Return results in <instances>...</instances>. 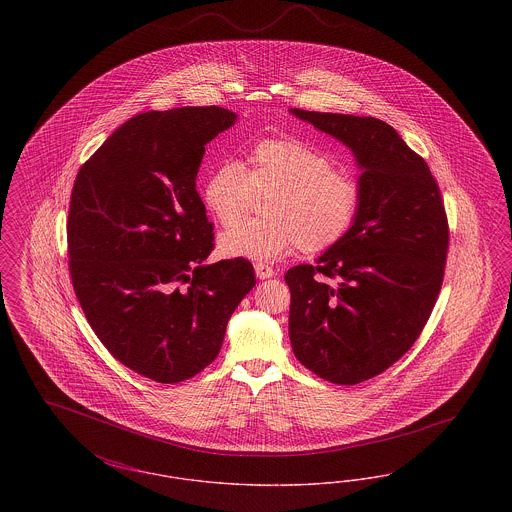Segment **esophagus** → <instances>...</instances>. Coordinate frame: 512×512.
<instances>
[{
    "label": "esophagus",
    "mask_w": 512,
    "mask_h": 512,
    "mask_svg": "<svg viewBox=\"0 0 512 512\" xmlns=\"http://www.w3.org/2000/svg\"><path fill=\"white\" fill-rule=\"evenodd\" d=\"M255 274H257L259 280H267V278L274 276V270L265 263H255Z\"/></svg>",
    "instance_id": "1"
}]
</instances>
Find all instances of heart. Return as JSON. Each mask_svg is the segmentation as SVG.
I'll use <instances>...</instances> for the list:
<instances>
[{"instance_id":"heart-1","label":"heart","mask_w":512,"mask_h":512,"mask_svg":"<svg viewBox=\"0 0 512 512\" xmlns=\"http://www.w3.org/2000/svg\"><path fill=\"white\" fill-rule=\"evenodd\" d=\"M271 192L267 220L243 218L255 193ZM201 197L222 226L220 251L228 257L276 261L303 249L322 253L340 244L357 219L361 184L357 176L320 147L297 136L257 142L244 165L224 161L203 182Z\"/></svg>"}]
</instances>
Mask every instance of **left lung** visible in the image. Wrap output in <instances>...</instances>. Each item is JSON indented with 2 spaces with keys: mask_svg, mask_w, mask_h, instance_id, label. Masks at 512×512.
<instances>
[{
  "mask_svg": "<svg viewBox=\"0 0 512 512\" xmlns=\"http://www.w3.org/2000/svg\"><path fill=\"white\" fill-rule=\"evenodd\" d=\"M349 147L361 171L357 219L317 265L286 272L293 355L353 386L399 361L438 299L449 245L438 184L388 122L290 109Z\"/></svg>",
  "mask_w": 512,
  "mask_h": 512,
  "instance_id": "1",
  "label": "left lung"
}]
</instances>
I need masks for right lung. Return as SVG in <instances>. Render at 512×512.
Listing matches in <instances>:
<instances>
[{
  "instance_id": "right-lung-1",
  "label": "right lung",
  "mask_w": 512,
  "mask_h": 512,
  "mask_svg": "<svg viewBox=\"0 0 512 512\" xmlns=\"http://www.w3.org/2000/svg\"><path fill=\"white\" fill-rule=\"evenodd\" d=\"M236 121L215 105L140 113L74 180V293L109 353L159 384L217 359L228 320L255 286L244 257L205 263L215 236L195 190L205 146Z\"/></svg>"
}]
</instances>
